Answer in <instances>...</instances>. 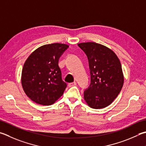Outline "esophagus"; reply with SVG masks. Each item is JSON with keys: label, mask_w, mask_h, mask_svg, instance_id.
I'll list each match as a JSON object with an SVG mask.
<instances>
[{"label": "esophagus", "mask_w": 146, "mask_h": 146, "mask_svg": "<svg viewBox=\"0 0 146 146\" xmlns=\"http://www.w3.org/2000/svg\"><path fill=\"white\" fill-rule=\"evenodd\" d=\"M76 83L75 82H72V83L68 84V87H71L75 86H76Z\"/></svg>", "instance_id": "obj_1"}]
</instances>
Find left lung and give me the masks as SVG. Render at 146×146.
<instances>
[{
    "label": "left lung",
    "instance_id": "1",
    "mask_svg": "<svg viewBox=\"0 0 146 146\" xmlns=\"http://www.w3.org/2000/svg\"><path fill=\"white\" fill-rule=\"evenodd\" d=\"M89 60L91 84L84 91L90 107L100 109L113 102L121 91L124 75L119 58L112 50L94 42L78 44Z\"/></svg>",
    "mask_w": 146,
    "mask_h": 146
}]
</instances>
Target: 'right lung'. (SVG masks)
Returning a JSON list of instances; mask_svg holds the SVG:
<instances>
[{"mask_svg": "<svg viewBox=\"0 0 146 146\" xmlns=\"http://www.w3.org/2000/svg\"><path fill=\"white\" fill-rule=\"evenodd\" d=\"M68 44L52 43L34 50L25 60L22 72L23 91L32 101L42 105L54 104L67 84L62 80L59 59Z\"/></svg>", "mask_w": 146, "mask_h": 146, "instance_id": "obj_1", "label": "right lung"}]
</instances>
